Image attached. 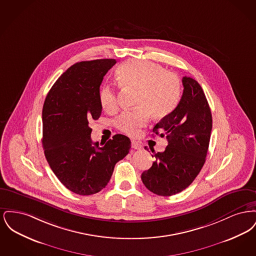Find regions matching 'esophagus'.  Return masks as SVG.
I'll list each match as a JSON object with an SVG mask.
<instances>
[{"label": "esophagus", "instance_id": "esophagus-1", "mask_svg": "<svg viewBox=\"0 0 256 256\" xmlns=\"http://www.w3.org/2000/svg\"><path fill=\"white\" fill-rule=\"evenodd\" d=\"M132 148H134V150H140V148H142V145L139 142L132 140Z\"/></svg>", "mask_w": 256, "mask_h": 256}]
</instances>
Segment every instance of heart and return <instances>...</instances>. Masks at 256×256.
Listing matches in <instances>:
<instances>
[{
    "label": "heart",
    "mask_w": 256,
    "mask_h": 256,
    "mask_svg": "<svg viewBox=\"0 0 256 256\" xmlns=\"http://www.w3.org/2000/svg\"><path fill=\"white\" fill-rule=\"evenodd\" d=\"M116 76L122 87L137 89L135 106L138 108L124 111L115 121L124 134L135 135L148 120L150 113L154 118H162L178 102L182 91L178 76L166 72L156 63L139 60L126 61L118 68ZM98 98L106 112H113L118 106L116 91L111 86L100 87Z\"/></svg>",
    "instance_id": "1"
}]
</instances>
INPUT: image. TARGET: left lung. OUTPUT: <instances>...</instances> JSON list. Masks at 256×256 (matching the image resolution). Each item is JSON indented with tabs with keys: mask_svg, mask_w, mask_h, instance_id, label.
<instances>
[{
	"mask_svg": "<svg viewBox=\"0 0 256 256\" xmlns=\"http://www.w3.org/2000/svg\"><path fill=\"white\" fill-rule=\"evenodd\" d=\"M182 97L178 106L158 122L152 132L166 136L168 146L152 156V166L142 172L146 188L158 196L174 195L186 189L202 170L212 130V115L202 86L183 76ZM146 150V148H145Z\"/></svg>",
	"mask_w": 256,
	"mask_h": 256,
	"instance_id": "obj_1",
	"label": "left lung"
}]
</instances>
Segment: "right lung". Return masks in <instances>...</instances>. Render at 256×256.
Returning <instances> with one entry per match:
<instances>
[{
    "instance_id": "add662e5",
    "label": "right lung",
    "mask_w": 256,
    "mask_h": 256,
    "mask_svg": "<svg viewBox=\"0 0 256 256\" xmlns=\"http://www.w3.org/2000/svg\"><path fill=\"white\" fill-rule=\"evenodd\" d=\"M115 60L78 62L50 88L42 110L44 154L50 169L78 195L96 194L110 180L115 164L130 152V140L116 134L102 146L92 142L90 122L102 114L98 92Z\"/></svg>"
}]
</instances>
